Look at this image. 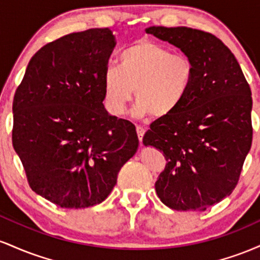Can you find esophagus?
<instances>
[{"mask_svg": "<svg viewBox=\"0 0 260 260\" xmlns=\"http://www.w3.org/2000/svg\"><path fill=\"white\" fill-rule=\"evenodd\" d=\"M136 129H137V134H138L139 142H142L143 136H144V133H145V128L142 127V126H137Z\"/></svg>", "mask_w": 260, "mask_h": 260, "instance_id": "34e87169", "label": "esophagus"}]
</instances>
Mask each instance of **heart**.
<instances>
[{
	"label": "heart",
	"instance_id": "1",
	"mask_svg": "<svg viewBox=\"0 0 260 260\" xmlns=\"http://www.w3.org/2000/svg\"><path fill=\"white\" fill-rule=\"evenodd\" d=\"M120 61L121 67L107 66L103 76L105 104L113 115L124 111L133 90L137 115L156 118L174 113L189 94L192 61L165 45L140 39L121 52Z\"/></svg>",
	"mask_w": 260,
	"mask_h": 260
}]
</instances>
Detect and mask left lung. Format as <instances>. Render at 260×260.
Returning <instances> with one entry per match:
<instances>
[{
	"label": "left lung",
	"mask_w": 260,
	"mask_h": 260,
	"mask_svg": "<svg viewBox=\"0 0 260 260\" xmlns=\"http://www.w3.org/2000/svg\"><path fill=\"white\" fill-rule=\"evenodd\" d=\"M145 31L178 47L194 67L183 104L143 137L166 159L155 190L166 207L204 211L240 178L252 145V92L234 53L213 34L187 26Z\"/></svg>",
	"instance_id": "8db88e82"
}]
</instances>
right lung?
<instances>
[{"instance_id":"add662e5","label":"right lung","mask_w":260,"mask_h":260,"mask_svg":"<svg viewBox=\"0 0 260 260\" xmlns=\"http://www.w3.org/2000/svg\"><path fill=\"white\" fill-rule=\"evenodd\" d=\"M115 45L109 28L46 44L14 94V150L31 189L61 208L105 201L138 148L134 124L103 104V76Z\"/></svg>"}]
</instances>
